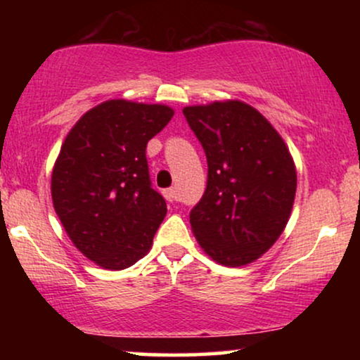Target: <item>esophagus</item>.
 I'll return each mask as SVG.
<instances>
[{
	"label": "esophagus",
	"instance_id": "obj_1",
	"mask_svg": "<svg viewBox=\"0 0 360 360\" xmlns=\"http://www.w3.org/2000/svg\"><path fill=\"white\" fill-rule=\"evenodd\" d=\"M162 194H164V198H166L167 201H177V191L174 188H169V189H164L162 191Z\"/></svg>",
	"mask_w": 360,
	"mask_h": 360
}]
</instances>
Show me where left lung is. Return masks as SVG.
<instances>
[{"instance_id": "1", "label": "left lung", "mask_w": 360, "mask_h": 360, "mask_svg": "<svg viewBox=\"0 0 360 360\" xmlns=\"http://www.w3.org/2000/svg\"><path fill=\"white\" fill-rule=\"evenodd\" d=\"M183 113L208 160L205 194L189 213L194 237L214 262H254L283 233L295 203L286 143L247 103L214 101Z\"/></svg>"}]
</instances>
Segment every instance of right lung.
I'll return each mask as SVG.
<instances>
[{
  "label": "right lung",
  "mask_w": 360,
  "mask_h": 360,
  "mask_svg": "<svg viewBox=\"0 0 360 360\" xmlns=\"http://www.w3.org/2000/svg\"><path fill=\"white\" fill-rule=\"evenodd\" d=\"M172 115L166 105L110 100L82 115L62 143L52 171L53 208L77 250L103 269L134 266L166 217L146 148Z\"/></svg>",
  "instance_id": "obj_1"
}]
</instances>
